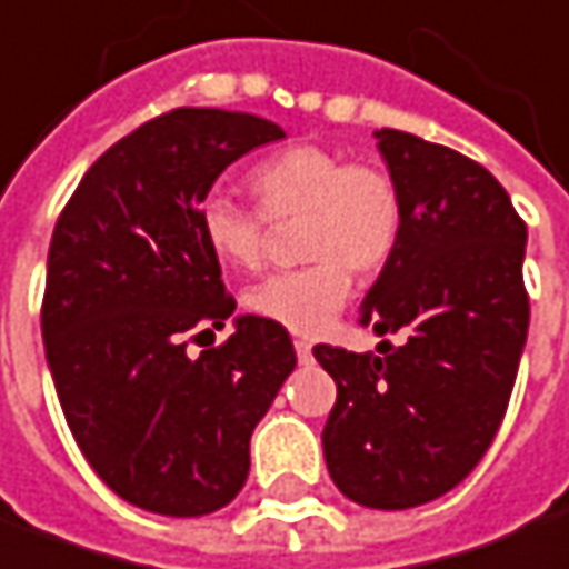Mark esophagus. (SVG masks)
Masks as SVG:
<instances>
[{"label":"esophagus","instance_id":"esophagus-1","mask_svg":"<svg viewBox=\"0 0 569 569\" xmlns=\"http://www.w3.org/2000/svg\"><path fill=\"white\" fill-rule=\"evenodd\" d=\"M293 349H297V358H300V361H309V358H312V346L306 340L293 342Z\"/></svg>","mask_w":569,"mask_h":569}]
</instances>
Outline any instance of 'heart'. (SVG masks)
<instances>
[{"mask_svg":"<svg viewBox=\"0 0 569 569\" xmlns=\"http://www.w3.org/2000/svg\"><path fill=\"white\" fill-rule=\"evenodd\" d=\"M260 211L227 196L199 204V229L220 263L253 269L266 253V220L303 217V269L263 278L248 291V309L278 328L316 337L328 328L352 291V276H373L389 263L401 236V196L373 164H352L342 152L297 143L251 171Z\"/></svg>","mask_w":569,"mask_h":569,"instance_id":"b5f03b06","label":"heart"}]
</instances>
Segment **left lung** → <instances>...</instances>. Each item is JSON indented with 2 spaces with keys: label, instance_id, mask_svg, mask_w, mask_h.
<instances>
[{
  "label": "left lung",
  "instance_id": "obj_1",
  "mask_svg": "<svg viewBox=\"0 0 569 569\" xmlns=\"http://www.w3.org/2000/svg\"><path fill=\"white\" fill-rule=\"evenodd\" d=\"M401 196V236L361 325L405 333L377 352L316 346L337 382L321 445L333 485L368 509L445 497L497 435L518 377L530 300L527 227L487 168L417 134L373 131Z\"/></svg>",
  "mask_w": 569,
  "mask_h": 569
}]
</instances>
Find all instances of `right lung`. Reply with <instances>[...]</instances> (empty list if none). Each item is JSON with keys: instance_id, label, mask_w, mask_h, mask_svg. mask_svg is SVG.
Instances as JSON below:
<instances>
[{"instance_id": "1", "label": "right lung", "mask_w": 569, "mask_h": 569, "mask_svg": "<svg viewBox=\"0 0 569 569\" xmlns=\"http://www.w3.org/2000/svg\"><path fill=\"white\" fill-rule=\"evenodd\" d=\"M284 131L251 112L180 107L88 168L48 248L42 340L63 417L100 481L137 509L199 518L248 481L251 432L291 377L288 330L236 318L199 229L213 180Z\"/></svg>"}]
</instances>
